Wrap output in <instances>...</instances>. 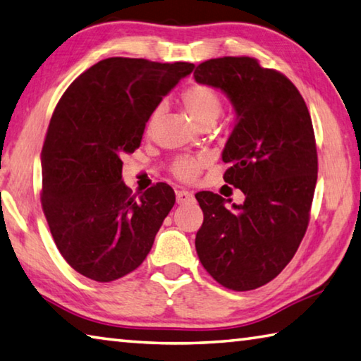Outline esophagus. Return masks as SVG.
<instances>
[{"mask_svg":"<svg viewBox=\"0 0 361 361\" xmlns=\"http://www.w3.org/2000/svg\"><path fill=\"white\" fill-rule=\"evenodd\" d=\"M191 202H194V195L191 192L185 191V189H183V191H176V203H178V205H185V203Z\"/></svg>","mask_w":361,"mask_h":361,"instance_id":"obj_1","label":"esophagus"}]
</instances>
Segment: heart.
Instances as JSON below:
<instances>
[{
    "mask_svg": "<svg viewBox=\"0 0 361 361\" xmlns=\"http://www.w3.org/2000/svg\"><path fill=\"white\" fill-rule=\"evenodd\" d=\"M183 106L186 107L188 114L191 115L192 120L199 124L200 128L213 126L222 114V97L221 93L214 87L208 83H191L183 90L181 93ZM166 112V102H159L153 107L148 115L147 128L152 129L161 121V118ZM205 159L195 158H183L178 159L172 167V172L183 181H192L199 176Z\"/></svg>",
    "mask_w": 361,
    "mask_h": 361,
    "instance_id": "b5f03b06",
    "label": "heart"
}]
</instances>
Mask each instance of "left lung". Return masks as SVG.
I'll use <instances>...</instances> for the list:
<instances>
[{
	"instance_id": "left-lung-1",
	"label": "left lung",
	"mask_w": 361,
	"mask_h": 361,
	"mask_svg": "<svg viewBox=\"0 0 361 361\" xmlns=\"http://www.w3.org/2000/svg\"><path fill=\"white\" fill-rule=\"evenodd\" d=\"M194 77L224 91L235 109L237 124L222 152L231 166L224 181L245 194L232 212L219 194H195L203 212L195 249L221 286L257 289L284 270L310 224L317 181L310 110L289 78L251 56L203 61Z\"/></svg>"
}]
</instances>
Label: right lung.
Segmentation results:
<instances>
[{"instance_id":"1","label":"right lung","mask_w":361,"mask_h":361,"mask_svg":"<svg viewBox=\"0 0 361 361\" xmlns=\"http://www.w3.org/2000/svg\"><path fill=\"white\" fill-rule=\"evenodd\" d=\"M192 63L107 58L64 91L45 135L41 203L51 237L77 273L110 283L149 252L175 203L166 183L140 195L121 181L123 156L140 147L156 104Z\"/></svg>"}]
</instances>
